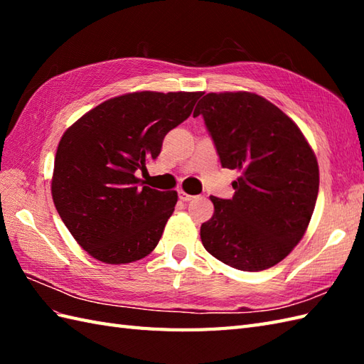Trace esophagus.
Segmentation results:
<instances>
[{
    "label": "esophagus",
    "instance_id": "esophagus-1",
    "mask_svg": "<svg viewBox=\"0 0 364 364\" xmlns=\"http://www.w3.org/2000/svg\"><path fill=\"white\" fill-rule=\"evenodd\" d=\"M178 196H180V200H183V202H189V200L194 198L192 196L186 194V192H184V191H180V194H178Z\"/></svg>",
    "mask_w": 364,
    "mask_h": 364
}]
</instances>
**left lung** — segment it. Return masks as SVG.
<instances>
[{
	"label": "left lung",
	"instance_id": "8db88e82",
	"mask_svg": "<svg viewBox=\"0 0 364 364\" xmlns=\"http://www.w3.org/2000/svg\"><path fill=\"white\" fill-rule=\"evenodd\" d=\"M197 115L222 167L239 170L233 198L211 197L203 247L245 272L275 266L304 237L314 211L319 167L310 144L288 115L250 92L206 94Z\"/></svg>",
	"mask_w": 364,
	"mask_h": 364
}]
</instances>
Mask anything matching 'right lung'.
Segmentation results:
<instances>
[{"label": "right lung", "mask_w": 364, "mask_h": 364, "mask_svg": "<svg viewBox=\"0 0 364 364\" xmlns=\"http://www.w3.org/2000/svg\"><path fill=\"white\" fill-rule=\"evenodd\" d=\"M202 92H134L107 100L68 128L54 158V206L84 250L107 264L146 257L172 215L178 194L137 178L186 120Z\"/></svg>", "instance_id": "add662e5"}]
</instances>
